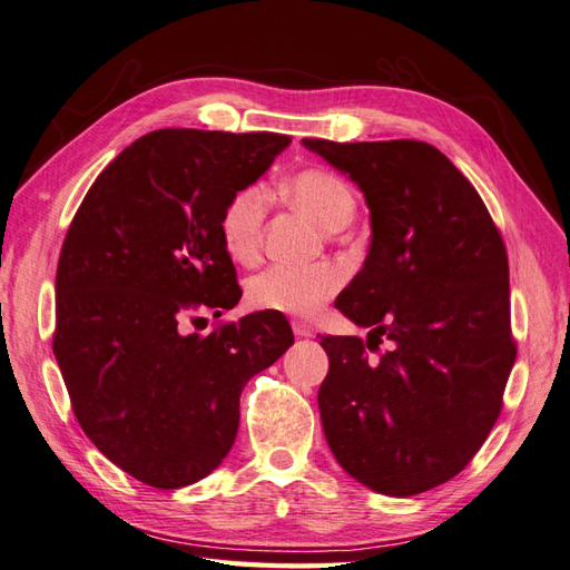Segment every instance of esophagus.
Segmentation results:
<instances>
[{
  "label": "esophagus",
  "mask_w": 570,
  "mask_h": 570,
  "mask_svg": "<svg viewBox=\"0 0 570 570\" xmlns=\"http://www.w3.org/2000/svg\"><path fill=\"white\" fill-rule=\"evenodd\" d=\"M292 331H295V335L297 337H314L316 335V331L308 323H304V321H295L292 323Z\"/></svg>",
  "instance_id": "esophagus-1"
}]
</instances>
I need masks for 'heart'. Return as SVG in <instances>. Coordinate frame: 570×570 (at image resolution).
Wrapping results in <instances>:
<instances>
[{
    "instance_id": "1",
    "label": "heart",
    "mask_w": 570,
    "mask_h": 570,
    "mask_svg": "<svg viewBox=\"0 0 570 570\" xmlns=\"http://www.w3.org/2000/svg\"><path fill=\"white\" fill-rule=\"evenodd\" d=\"M292 204L325 230H342L354 216L356 199L347 180L327 168H302L285 183ZM268 195L262 185H247L223 206L218 220L220 239L235 262L252 264L262 252ZM342 285V273L331 264L283 266L275 264L254 275L247 297L264 312L308 316L333 297Z\"/></svg>"
}]
</instances>
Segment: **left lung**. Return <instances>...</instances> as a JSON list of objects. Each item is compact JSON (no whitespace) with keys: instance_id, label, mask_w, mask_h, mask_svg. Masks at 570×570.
Listing matches in <instances>:
<instances>
[{"instance_id":"8db88e82","label":"left lung","mask_w":570,"mask_h":570,"mask_svg":"<svg viewBox=\"0 0 570 570\" xmlns=\"http://www.w3.org/2000/svg\"><path fill=\"white\" fill-rule=\"evenodd\" d=\"M302 142L347 174L371 212L364 268L335 299L371 333L321 337L325 440L361 485L390 497L433 490L469 465L502 411L515 361L502 235L433 145ZM383 336L391 344L373 362Z\"/></svg>"}]
</instances>
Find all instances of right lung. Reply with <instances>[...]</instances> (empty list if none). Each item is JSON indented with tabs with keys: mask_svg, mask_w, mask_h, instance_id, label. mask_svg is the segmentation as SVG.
I'll return each mask as SVG.
<instances>
[{
	"mask_svg": "<svg viewBox=\"0 0 570 570\" xmlns=\"http://www.w3.org/2000/svg\"><path fill=\"white\" fill-rule=\"evenodd\" d=\"M287 145L275 132H147L101 170L66 233L51 347L85 435L149 488L218 469L247 381L295 342L278 312L180 331L243 297L218 220Z\"/></svg>",
	"mask_w": 570,
	"mask_h": 570,
	"instance_id": "1",
	"label": "right lung"
}]
</instances>
